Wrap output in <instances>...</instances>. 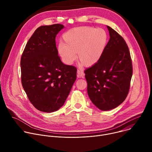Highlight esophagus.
<instances>
[{"instance_id": "esophagus-1", "label": "esophagus", "mask_w": 152, "mask_h": 152, "mask_svg": "<svg viewBox=\"0 0 152 152\" xmlns=\"http://www.w3.org/2000/svg\"><path fill=\"white\" fill-rule=\"evenodd\" d=\"M84 76H85V74H84L83 72L80 69H78L77 71V77L83 78Z\"/></svg>"}]
</instances>
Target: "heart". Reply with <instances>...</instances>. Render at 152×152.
Returning <instances> with one entry per match:
<instances>
[{
  "label": "heart",
  "instance_id": "obj_1",
  "mask_svg": "<svg viewBox=\"0 0 152 152\" xmlns=\"http://www.w3.org/2000/svg\"><path fill=\"white\" fill-rule=\"evenodd\" d=\"M107 41L106 32L102 28L82 26L72 28L62 35V44L58 53L63 62L72 65L77 58L86 67L95 65L101 58Z\"/></svg>",
  "mask_w": 152,
  "mask_h": 152
}]
</instances>
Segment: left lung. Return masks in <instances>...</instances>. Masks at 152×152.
I'll return each instance as SVG.
<instances>
[{
	"label": "left lung",
	"mask_w": 152,
	"mask_h": 152,
	"mask_svg": "<svg viewBox=\"0 0 152 152\" xmlns=\"http://www.w3.org/2000/svg\"><path fill=\"white\" fill-rule=\"evenodd\" d=\"M110 39L100 60L84 73L88 96L99 110L108 111L126 99L133 73L129 48L124 38L107 26Z\"/></svg>",
	"instance_id": "left-lung-1"
}]
</instances>
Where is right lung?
I'll list each match as a JSON object with an SVG mask.
<instances>
[{
  "mask_svg": "<svg viewBox=\"0 0 152 152\" xmlns=\"http://www.w3.org/2000/svg\"><path fill=\"white\" fill-rule=\"evenodd\" d=\"M64 25L38 28L29 38L21 57L23 88L38 110L52 113L66 102L76 79L77 69L62 62L55 38Z\"/></svg>",
  "mask_w": 152,
  "mask_h": 152,
  "instance_id": "obj_1",
  "label": "right lung"
}]
</instances>
